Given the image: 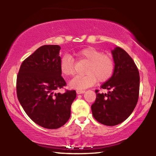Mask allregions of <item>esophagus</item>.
<instances>
[{
	"label": "esophagus",
	"instance_id": "obj_1",
	"mask_svg": "<svg viewBox=\"0 0 156 156\" xmlns=\"http://www.w3.org/2000/svg\"><path fill=\"white\" fill-rule=\"evenodd\" d=\"M85 92V90H77V91H76V93H77V94H83Z\"/></svg>",
	"mask_w": 156,
	"mask_h": 156
}]
</instances>
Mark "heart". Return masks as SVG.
Wrapping results in <instances>:
<instances>
[{
    "label": "heart",
    "instance_id": "heart-1",
    "mask_svg": "<svg viewBox=\"0 0 156 156\" xmlns=\"http://www.w3.org/2000/svg\"><path fill=\"white\" fill-rule=\"evenodd\" d=\"M79 58L89 62L85 76H76L69 83L70 87L76 90H84L98 82H105L112 76L115 63L112 58L94 47H87L76 53ZM61 73L65 76H71L75 73L74 62L71 56H62L60 62Z\"/></svg>",
    "mask_w": 156,
    "mask_h": 156
}]
</instances>
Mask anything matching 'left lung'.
<instances>
[{"label":"left lung","instance_id":"1","mask_svg":"<svg viewBox=\"0 0 156 156\" xmlns=\"http://www.w3.org/2000/svg\"><path fill=\"white\" fill-rule=\"evenodd\" d=\"M115 69L109 80L101 88L109 90L98 93L91 106L95 119L103 125L119 124L131 115L137 105L140 90V73L134 61L120 47L112 51Z\"/></svg>","mask_w":156,"mask_h":156}]
</instances>
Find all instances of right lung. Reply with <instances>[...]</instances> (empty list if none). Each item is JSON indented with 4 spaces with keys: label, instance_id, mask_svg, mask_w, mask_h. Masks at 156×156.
<instances>
[{
    "label": "right lung",
    "instance_id": "right-lung-1",
    "mask_svg": "<svg viewBox=\"0 0 156 156\" xmlns=\"http://www.w3.org/2000/svg\"><path fill=\"white\" fill-rule=\"evenodd\" d=\"M60 46L44 45L22 62L16 80L17 97L28 117L37 124L56 129L67 122L75 90L55 93L66 82L61 76Z\"/></svg>",
    "mask_w": 156,
    "mask_h": 156
}]
</instances>
